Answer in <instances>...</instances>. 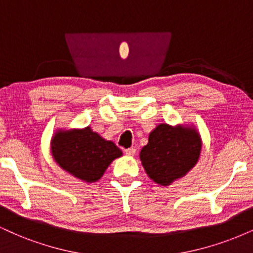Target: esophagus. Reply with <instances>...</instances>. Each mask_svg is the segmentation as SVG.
I'll list each match as a JSON object with an SVG mask.
<instances>
[{
  "mask_svg": "<svg viewBox=\"0 0 253 253\" xmlns=\"http://www.w3.org/2000/svg\"><path fill=\"white\" fill-rule=\"evenodd\" d=\"M124 152H126V156H133V155L136 154V149H135V148L126 149V150H124Z\"/></svg>",
  "mask_w": 253,
  "mask_h": 253,
  "instance_id": "obj_1",
  "label": "esophagus"
}]
</instances>
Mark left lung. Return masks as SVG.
<instances>
[{
  "instance_id": "8db88e82",
  "label": "left lung",
  "mask_w": 253,
  "mask_h": 253,
  "mask_svg": "<svg viewBox=\"0 0 253 253\" xmlns=\"http://www.w3.org/2000/svg\"><path fill=\"white\" fill-rule=\"evenodd\" d=\"M201 149V137L195 129L160 124L149 135L139 158L148 176L167 186L195 167Z\"/></svg>"
}]
</instances>
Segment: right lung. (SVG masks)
I'll return each mask as SVG.
<instances>
[{
	"label": "right lung",
	"mask_w": 253,
	"mask_h": 253,
	"mask_svg": "<svg viewBox=\"0 0 253 253\" xmlns=\"http://www.w3.org/2000/svg\"><path fill=\"white\" fill-rule=\"evenodd\" d=\"M51 154L62 169L84 180H98L122 151L115 143L105 141L90 127L58 131L51 139Z\"/></svg>",
	"instance_id": "right-lung-1"
}]
</instances>
